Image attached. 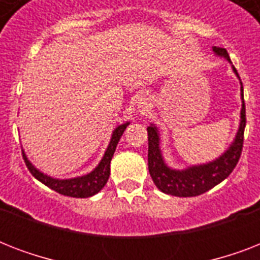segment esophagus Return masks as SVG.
Segmentation results:
<instances>
[{
	"instance_id": "esophagus-1",
	"label": "esophagus",
	"mask_w": 260,
	"mask_h": 260,
	"mask_svg": "<svg viewBox=\"0 0 260 260\" xmlns=\"http://www.w3.org/2000/svg\"><path fill=\"white\" fill-rule=\"evenodd\" d=\"M150 109V101L146 95H140L138 100V110L140 113H146Z\"/></svg>"
}]
</instances>
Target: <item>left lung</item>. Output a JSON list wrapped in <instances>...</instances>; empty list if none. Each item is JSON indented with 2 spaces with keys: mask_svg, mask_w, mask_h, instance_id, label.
<instances>
[{
  "mask_svg": "<svg viewBox=\"0 0 260 260\" xmlns=\"http://www.w3.org/2000/svg\"><path fill=\"white\" fill-rule=\"evenodd\" d=\"M213 52L218 58L226 59L232 64L230 55L225 48L213 47ZM235 75L239 77L238 71L232 66ZM240 97H242V109H240V122L238 132L235 135L234 142L222 152L218 158L201 165H191L186 169H173L163 158L160 148V134L158 126L150 124L147 128L148 132V170L151 178L160 191L175 197H196L205 193L220 182H222L236 167L242 154L243 136L246 128V106L243 98V83L240 81Z\"/></svg>",
  "mask_w": 260,
  "mask_h": 260,
  "instance_id": "1",
  "label": "left lung"
}]
</instances>
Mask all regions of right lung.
Listing matches in <instances>:
<instances>
[{
    "label": "right lung",
    "mask_w": 260,
    "mask_h": 260,
    "mask_svg": "<svg viewBox=\"0 0 260 260\" xmlns=\"http://www.w3.org/2000/svg\"><path fill=\"white\" fill-rule=\"evenodd\" d=\"M129 125V121L120 124L113 129L112 132V138L105 150V154L102 156L97 166L94 167L90 173L81 175V177L67 178V179H59V178H54L47 175L43 171H40L38 167H35L30 160L26 156L25 151L22 150V158L25 162L28 170L34 175L38 181L48 186L50 189L55 190L56 193L67 196V197H75V198H87L91 197L94 194H97L100 190L106 185V182L109 179L110 174V160L113 158L114 151L117 147L120 139H121L124 131L126 126Z\"/></svg>",
    "instance_id": "obj_1"
}]
</instances>
